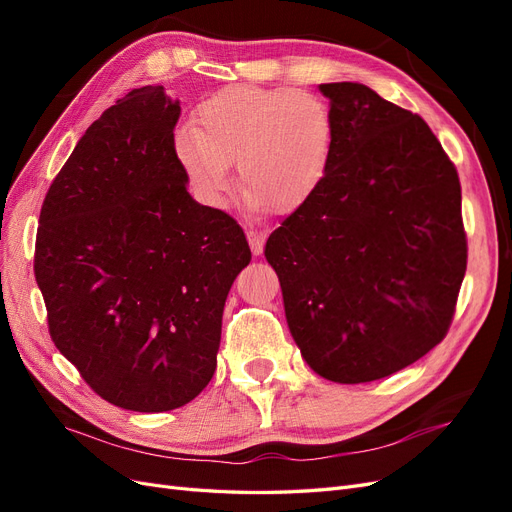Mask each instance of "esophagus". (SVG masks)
<instances>
[{
    "label": "esophagus",
    "instance_id": "obj_1",
    "mask_svg": "<svg viewBox=\"0 0 512 512\" xmlns=\"http://www.w3.org/2000/svg\"><path fill=\"white\" fill-rule=\"evenodd\" d=\"M247 241H250L252 254H254V256H260V254H262V247H265V232L250 228V230H247Z\"/></svg>",
    "mask_w": 512,
    "mask_h": 512
}]
</instances>
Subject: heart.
I'll use <instances>...</instances> for the list:
<instances>
[{"label": "heart", "instance_id": "obj_1", "mask_svg": "<svg viewBox=\"0 0 512 512\" xmlns=\"http://www.w3.org/2000/svg\"><path fill=\"white\" fill-rule=\"evenodd\" d=\"M194 123L175 130L173 151L211 207H224L235 188L230 162L252 209H299L329 173L335 121L329 104L307 91L232 85L200 102Z\"/></svg>", "mask_w": 512, "mask_h": 512}]
</instances>
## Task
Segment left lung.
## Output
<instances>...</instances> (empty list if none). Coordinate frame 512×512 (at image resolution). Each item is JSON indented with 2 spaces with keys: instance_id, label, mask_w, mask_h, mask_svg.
<instances>
[{
  "instance_id": "8db88e82",
  "label": "left lung",
  "mask_w": 512,
  "mask_h": 512,
  "mask_svg": "<svg viewBox=\"0 0 512 512\" xmlns=\"http://www.w3.org/2000/svg\"><path fill=\"white\" fill-rule=\"evenodd\" d=\"M329 173L271 232L288 329L339 384L380 380L438 346L466 275L455 164L427 123L361 83H324Z\"/></svg>"
}]
</instances>
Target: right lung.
Returning <instances> with one entry per match:
<instances>
[{"label":"right lung","mask_w":512,"mask_h":512,"mask_svg":"<svg viewBox=\"0 0 512 512\" xmlns=\"http://www.w3.org/2000/svg\"><path fill=\"white\" fill-rule=\"evenodd\" d=\"M179 100L132 89L76 143L42 203L34 273L57 350L108 404L166 412L213 378L228 290L252 252L175 160Z\"/></svg>","instance_id":"1"}]
</instances>
